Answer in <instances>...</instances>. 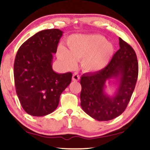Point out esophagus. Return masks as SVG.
Returning <instances> with one entry per match:
<instances>
[{
    "mask_svg": "<svg viewBox=\"0 0 150 150\" xmlns=\"http://www.w3.org/2000/svg\"><path fill=\"white\" fill-rule=\"evenodd\" d=\"M80 75L78 74L77 72H75L74 74H73V76H72V80L74 81H79L80 80Z\"/></svg>",
    "mask_w": 150,
    "mask_h": 150,
    "instance_id": "obj_1",
    "label": "esophagus"
}]
</instances>
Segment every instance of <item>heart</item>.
Here are the masks:
<instances>
[{"mask_svg": "<svg viewBox=\"0 0 150 150\" xmlns=\"http://www.w3.org/2000/svg\"><path fill=\"white\" fill-rule=\"evenodd\" d=\"M67 45L69 50L59 47V59L69 68L76 64V59H82V66L89 71H99L106 67L115 51L113 46L98 34L74 35L68 39Z\"/></svg>", "mask_w": 150, "mask_h": 150, "instance_id": "b5f03b06", "label": "heart"}]
</instances>
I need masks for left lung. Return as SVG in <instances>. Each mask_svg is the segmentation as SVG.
Instances as JSON below:
<instances>
[{
  "instance_id": "1",
  "label": "left lung",
  "mask_w": 150,
  "mask_h": 150,
  "mask_svg": "<svg viewBox=\"0 0 150 150\" xmlns=\"http://www.w3.org/2000/svg\"><path fill=\"white\" fill-rule=\"evenodd\" d=\"M120 48L110 63L101 70L81 76V106L87 115L98 121H109L126 109L136 85L139 64L134 49L119 38ZM119 79L116 95L110 97L104 92L105 83L110 78Z\"/></svg>"
}]
</instances>
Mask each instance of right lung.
Returning a JSON list of instances; mask_svg holds the SVG:
<instances>
[{
	"instance_id": "add662e5",
	"label": "right lung",
	"mask_w": 150,
	"mask_h": 150,
	"mask_svg": "<svg viewBox=\"0 0 150 150\" xmlns=\"http://www.w3.org/2000/svg\"><path fill=\"white\" fill-rule=\"evenodd\" d=\"M63 32L41 30L21 45L13 65L16 93L22 107L33 116H45L59 105L61 94L71 83L72 74L53 71V54Z\"/></svg>"
}]
</instances>
